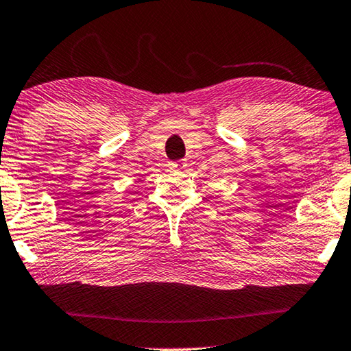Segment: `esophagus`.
I'll return each instance as SVG.
<instances>
[{"label": "esophagus", "instance_id": "1", "mask_svg": "<svg viewBox=\"0 0 351 351\" xmlns=\"http://www.w3.org/2000/svg\"><path fill=\"white\" fill-rule=\"evenodd\" d=\"M170 169H175V170H182V169H186V162H184V160L170 162Z\"/></svg>", "mask_w": 351, "mask_h": 351}]
</instances>
